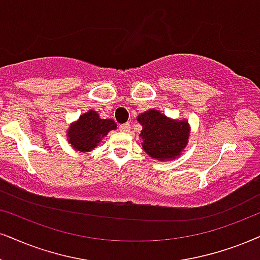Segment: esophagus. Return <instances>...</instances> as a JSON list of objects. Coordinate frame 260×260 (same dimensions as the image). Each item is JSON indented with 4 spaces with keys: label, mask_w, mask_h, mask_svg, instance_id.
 I'll use <instances>...</instances> for the list:
<instances>
[{
    "label": "esophagus",
    "mask_w": 260,
    "mask_h": 260,
    "mask_svg": "<svg viewBox=\"0 0 260 260\" xmlns=\"http://www.w3.org/2000/svg\"><path fill=\"white\" fill-rule=\"evenodd\" d=\"M120 131L121 132H124V133H127V132H129L131 131V124L129 123H123V124H120Z\"/></svg>",
    "instance_id": "34e87169"
}]
</instances>
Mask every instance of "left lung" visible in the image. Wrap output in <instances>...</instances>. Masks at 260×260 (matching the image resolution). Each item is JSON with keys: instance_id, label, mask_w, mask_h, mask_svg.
<instances>
[{"instance_id": "obj_1", "label": "left lung", "mask_w": 260, "mask_h": 260, "mask_svg": "<svg viewBox=\"0 0 260 260\" xmlns=\"http://www.w3.org/2000/svg\"><path fill=\"white\" fill-rule=\"evenodd\" d=\"M137 120L143 126L141 145L151 158L175 159L188 144L189 124L186 120L169 119L154 109L140 114Z\"/></svg>"}]
</instances>
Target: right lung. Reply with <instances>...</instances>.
Listing matches in <instances>:
<instances>
[{
  "label": "right lung",
  "mask_w": 260,
  "mask_h": 260,
  "mask_svg": "<svg viewBox=\"0 0 260 260\" xmlns=\"http://www.w3.org/2000/svg\"><path fill=\"white\" fill-rule=\"evenodd\" d=\"M113 129H116L114 120L101 119L97 111L88 110L68 128L67 140L77 151L90 152Z\"/></svg>",
  "instance_id": "right-lung-1"
}]
</instances>
